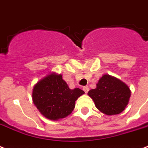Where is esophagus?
Segmentation results:
<instances>
[{"label": "esophagus", "instance_id": "obj_1", "mask_svg": "<svg viewBox=\"0 0 148 148\" xmlns=\"http://www.w3.org/2000/svg\"><path fill=\"white\" fill-rule=\"evenodd\" d=\"M83 90L85 93H88V90H89V88H88V86H85V87H84L83 88Z\"/></svg>", "mask_w": 148, "mask_h": 148}]
</instances>
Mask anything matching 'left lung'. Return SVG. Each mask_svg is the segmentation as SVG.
Here are the masks:
<instances>
[{"label": "left lung", "mask_w": 148, "mask_h": 148, "mask_svg": "<svg viewBox=\"0 0 148 148\" xmlns=\"http://www.w3.org/2000/svg\"><path fill=\"white\" fill-rule=\"evenodd\" d=\"M88 95L101 112L107 115H116L125 110L131 91L120 79L103 74L99 79L96 88L89 90Z\"/></svg>", "instance_id": "8db88e82"}]
</instances>
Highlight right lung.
<instances>
[{
    "instance_id": "right-lung-1",
    "label": "right lung",
    "mask_w": 148,
    "mask_h": 148,
    "mask_svg": "<svg viewBox=\"0 0 148 148\" xmlns=\"http://www.w3.org/2000/svg\"><path fill=\"white\" fill-rule=\"evenodd\" d=\"M84 94L80 88L70 89L60 74L50 72L34 84L32 100L43 116L58 121L71 114L75 101Z\"/></svg>"
}]
</instances>
